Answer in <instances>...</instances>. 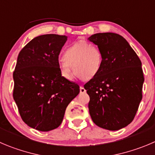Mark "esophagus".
Listing matches in <instances>:
<instances>
[{"label": "esophagus", "instance_id": "obj_1", "mask_svg": "<svg viewBox=\"0 0 155 155\" xmlns=\"http://www.w3.org/2000/svg\"><path fill=\"white\" fill-rule=\"evenodd\" d=\"M80 92L81 93V94H84V93L86 92V90L84 89V87L83 86L80 87Z\"/></svg>", "mask_w": 155, "mask_h": 155}]
</instances>
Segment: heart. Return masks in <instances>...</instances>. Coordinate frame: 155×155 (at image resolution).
<instances>
[{
	"mask_svg": "<svg viewBox=\"0 0 155 155\" xmlns=\"http://www.w3.org/2000/svg\"><path fill=\"white\" fill-rule=\"evenodd\" d=\"M102 64V52L98 47L87 42H77L66 48L59 68L65 78H73L74 70L81 80L89 81L98 75Z\"/></svg>",
	"mask_w": 155,
	"mask_h": 155,
	"instance_id": "heart-1",
	"label": "heart"
}]
</instances>
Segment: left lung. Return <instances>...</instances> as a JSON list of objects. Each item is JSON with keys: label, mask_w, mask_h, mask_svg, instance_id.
Here are the masks:
<instances>
[{"label": "left lung", "mask_w": 155, "mask_h": 155, "mask_svg": "<svg viewBox=\"0 0 155 155\" xmlns=\"http://www.w3.org/2000/svg\"><path fill=\"white\" fill-rule=\"evenodd\" d=\"M88 40L103 55L100 73L84 86L90 97V115L99 127L119 130L132 123L142 98L141 62L120 35L96 33Z\"/></svg>", "instance_id": "8db88e82"}]
</instances>
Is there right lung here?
<instances>
[{"label": "right lung", "instance_id": "1", "mask_svg": "<svg viewBox=\"0 0 155 155\" xmlns=\"http://www.w3.org/2000/svg\"><path fill=\"white\" fill-rule=\"evenodd\" d=\"M68 36L34 38L19 53L13 97L25 123L48 132L61 125L68 105L80 93L78 84L61 76L58 55Z\"/></svg>", "mask_w": 155, "mask_h": 155}]
</instances>
